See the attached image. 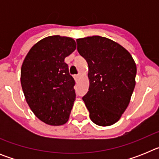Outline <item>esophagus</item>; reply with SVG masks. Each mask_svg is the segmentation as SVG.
Returning <instances> with one entry per match:
<instances>
[{"label": "esophagus", "mask_w": 159, "mask_h": 159, "mask_svg": "<svg viewBox=\"0 0 159 159\" xmlns=\"http://www.w3.org/2000/svg\"><path fill=\"white\" fill-rule=\"evenodd\" d=\"M74 79H75V80H78V79L80 78V75H74Z\"/></svg>", "instance_id": "1"}]
</instances>
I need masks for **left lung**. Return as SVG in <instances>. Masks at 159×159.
I'll list each match as a JSON object with an SVG mask.
<instances>
[{"instance_id": "8db88e82", "label": "left lung", "mask_w": 159, "mask_h": 159, "mask_svg": "<svg viewBox=\"0 0 159 159\" xmlns=\"http://www.w3.org/2000/svg\"><path fill=\"white\" fill-rule=\"evenodd\" d=\"M77 50L88 64L89 91L83 97L90 119L107 127L121 118L135 87L136 64L127 49L99 36L77 39Z\"/></svg>"}]
</instances>
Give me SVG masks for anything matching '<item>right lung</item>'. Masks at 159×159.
<instances>
[{
    "mask_svg": "<svg viewBox=\"0 0 159 159\" xmlns=\"http://www.w3.org/2000/svg\"><path fill=\"white\" fill-rule=\"evenodd\" d=\"M75 48L72 38L48 36L32 46L24 60L20 83L25 99L46 124L60 126L69 119L75 99V80L64 59Z\"/></svg>",
    "mask_w": 159,
    "mask_h": 159,
    "instance_id": "obj_1",
    "label": "right lung"
}]
</instances>
